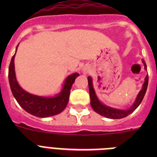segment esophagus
<instances>
[{"label":"esophagus","instance_id":"esophagus-1","mask_svg":"<svg viewBox=\"0 0 157 157\" xmlns=\"http://www.w3.org/2000/svg\"><path fill=\"white\" fill-rule=\"evenodd\" d=\"M83 71L85 72V73H87V72L89 71V68H87L86 67H83Z\"/></svg>","mask_w":157,"mask_h":157}]
</instances>
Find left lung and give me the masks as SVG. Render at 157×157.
Returning a JSON list of instances; mask_svg holds the SVG:
<instances>
[{
  "mask_svg": "<svg viewBox=\"0 0 157 157\" xmlns=\"http://www.w3.org/2000/svg\"><path fill=\"white\" fill-rule=\"evenodd\" d=\"M142 63H143L144 67H145V69L147 70L146 63H145L143 59H142ZM87 78H88L89 90H90V105L92 109L101 116H103L106 118H109V119H114V120L127 117V116L131 114L139 106V105L143 100L144 97H145V94L147 90V87H148V82H149V76L146 75L145 78V82H144L143 85H142V89L138 93L134 104L131 105L130 109L124 110V109H114V108H111L109 106H107L105 104L101 103L100 100L98 99L97 94H96L95 90H94L92 78L90 76H89Z\"/></svg>",
  "mask_w": 157,
  "mask_h": 157,
  "instance_id": "left-lung-1",
  "label": "left lung"
}]
</instances>
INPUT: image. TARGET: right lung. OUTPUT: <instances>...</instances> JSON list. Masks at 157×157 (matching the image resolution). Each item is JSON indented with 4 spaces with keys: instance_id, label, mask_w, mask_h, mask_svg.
<instances>
[{
    "instance_id": "add662e5",
    "label": "right lung",
    "mask_w": 157,
    "mask_h": 157,
    "mask_svg": "<svg viewBox=\"0 0 157 157\" xmlns=\"http://www.w3.org/2000/svg\"><path fill=\"white\" fill-rule=\"evenodd\" d=\"M18 45L16 46V52ZM16 53L11 59L8 68V80L10 88L14 98L19 105L30 114L39 118H45L55 116L63 112L68 103L70 91L78 73H74L67 77L61 91L54 97H41L31 94L25 91L19 85L15 71V59Z\"/></svg>"
}]
</instances>
